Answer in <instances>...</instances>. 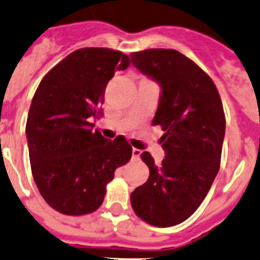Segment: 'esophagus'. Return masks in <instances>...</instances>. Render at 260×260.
Returning a JSON list of instances; mask_svg holds the SVG:
<instances>
[{"label": "esophagus", "instance_id": "1", "mask_svg": "<svg viewBox=\"0 0 260 260\" xmlns=\"http://www.w3.org/2000/svg\"><path fill=\"white\" fill-rule=\"evenodd\" d=\"M140 154H142V150L137 149V148H133V159H139Z\"/></svg>", "mask_w": 260, "mask_h": 260}]
</instances>
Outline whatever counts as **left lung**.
<instances>
[{"label":"left lung","instance_id":"8db88e82","mask_svg":"<svg viewBox=\"0 0 260 260\" xmlns=\"http://www.w3.org/2000/svg\"><path fill=\"white\" fill-rule=\"evenodd\" d=\"M130 58L159 84L152 123L165 132L162 165L142 153L149 177L132 192V206L149 224L175 226L197 211L218 174L226 128L221 97L213 80L179 51L145 49L133 52Z\"/></svg>","mask_w":260,"mask_h":260}]
</instances>
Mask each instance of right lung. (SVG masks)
Masks as SVG:
<instances>
[{
  "label": "right lung",
  "mask_w": 260,
  "mask_h": 260,
  "mask_svg": "<svg viewBox=\"0 0 260 260\" xmlns=\"http://www.w3.org/2000/svg\"><path fill=\"white\" fill-rule=\"evenodd\" d=\"M128 56L110 48H81L54 66L39 84L26 120L34 181L53 209L68 216L97 211L106 185L132 158L125 139L93 130L105 90Z\"/></svg>",
  "instance_id": "right-lung-1"
}]
</instances>
